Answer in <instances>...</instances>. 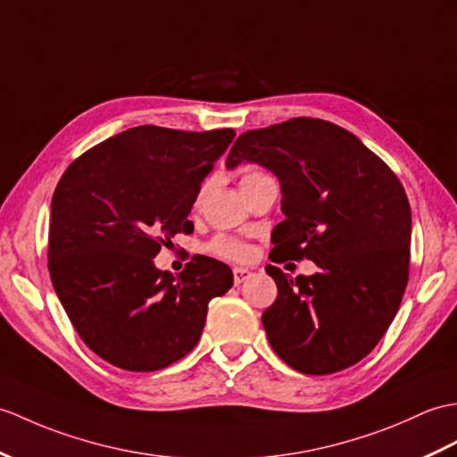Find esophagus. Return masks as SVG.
Segmentation results:
<instances>
[{
  "mask_svg": "<svg viewBox=\"0 0 457 457\" xmlns=\"http://www.w3.org/2000/svg\"><path fill=\"white\" fill-rule=\"evenodd\" d=\"M249 277H251V270L249 269H243V267L233 269V282H236V284L245 282Z\"/></svg>",
  "mask_w": 457,
  "mask_h": 457,
  "instance_id": "obj_1",
  "label": "esophagus"
}]
</instances>
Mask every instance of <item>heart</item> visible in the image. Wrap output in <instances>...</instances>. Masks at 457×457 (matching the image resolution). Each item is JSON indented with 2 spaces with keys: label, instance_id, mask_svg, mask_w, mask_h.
Masks as SVG:
<instances>
[{
  "label": "heart",
  "instance_id": "1",
  "mask_svg": "<svg viewBox=\"0 0 457 457\" xmlns=\"http://www.w3.org/2000/svg\"><path fill=\"white\" fill-rule=\"evenodd\" d=\"M257 177H262V173L249 171V173L243 175L241 183H247V180H253ZM210 251L218 254V257L233 259V261H241V259L249 257V247L245 245V243H241L237 239H231V237H216L214 241L210 243Z\"/></svg>",
  "mask_w": 457,
  "mask_h": 457
}]
</instances>
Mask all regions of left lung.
<instances>
[{"label": "left lung", "mask_w": 457, "mask_h": 457, "mask_svg": "<svg viewBox=\"0 0 457 457\" xmlns=\"http://www.w3.org/2000/svg\"><path fill=\"white\" fill-rule=\"evenodd\" d=\"M241 163L280 180L272 261L320 267L288 278L267 264L278 288L261 317L272 350L312 376L360 362L394 321L409 280L412 221L399 179L354 134L305 116L241 134L226 167Z\"/></svg>", "instance_id": "left-lung-1"}]
</instances>
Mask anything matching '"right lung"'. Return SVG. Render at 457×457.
<instances>
[{
    "label": "right lung",
    "instance_id": "right-lung-1",
    "mask_svg": "<svg viewBox=\"0 0 457 457\" xmlns=\"http://www.w3.org/2000/svg\"><path fill=\"white\" fill-rule=\"evenodd\" d=\"M236 137L136 126L73 162L52 196L48 270L81 341L109 364L155 372L187 356L208 302L233 286L228 264L196 254L175 278L154 259L188 220L200 183Z\"/></svg>",
    "mask_w": 457,
    "mask_h": 457
}]
</instances>
